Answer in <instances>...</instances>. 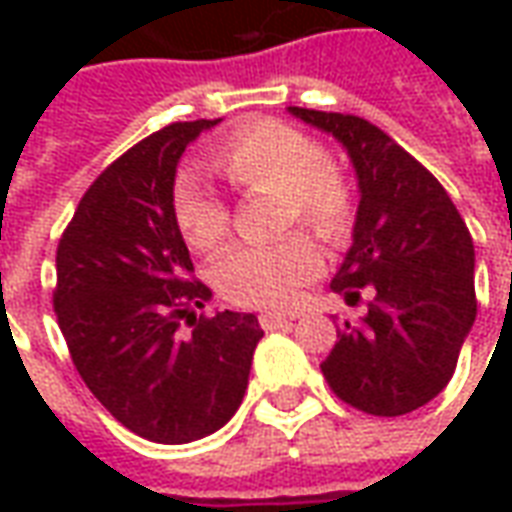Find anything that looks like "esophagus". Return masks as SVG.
Returning <instances> with one entry per match:
<instances>
[{"instance_id":"obj_1","label":"esophagus","mask_w":512,"mask_h":512,"mask_svg":"<svg viewBox=\"0 0 512 512\" xmlns=\"http://www.w3.org/2000/svg\"><path fill=\"white\" fill-rule=\"evenodd\" d=\"M257 321H260V326H263L266 332H271V329H279V326H285L290 318H288V315H282V312H260V315H257Z\"/></svg>"}]
</instances>
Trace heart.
Returning <instances> with one entry per match:
<instances>
[{"label": "heart", "instance_id": "b5f03b06", "mask_svg": "<svg viewBox=\"0 0 512 512\" xmlns=\"http://www.w3.org/2000/svg\"><path fill=\"white\" fill-rule=\"evenodd\" d=\"M211 164L238 191L279 194L282 227L301 224L329 246L351 238L354 186L307 131L282 120L246 123L213 147ZM172 213L183 241L197 252H216L230 235V205L194 175L178 180ZM318 274L321 252L304 235L268 246H233L213 266V282L224 299L263 310L293 304Z\"/></svg>", "mask_w": 512, "mask_h": 512}]
</instances>
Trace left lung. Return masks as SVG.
I'll return each mask as SVG.
<instances>
[{
    "instance_id": "left-lung-1",
    "label": "left lung",
    "mask_w": 512,
    "mask_h": 512,
    "mask_svg": "<svg viewBox=\"0 0 512 512\" xmlns=\"http://www.w3.org/2000/svg\"><path fill=\"white\" fill-rule=\"evenodd\" d=\"M332 134L359 180L354 244L332 290L367 315L345 321L321 365L332 392L373 417H400L447 386L477 315L474 244L439 180L356 115L290 106Z\"/></svg>"
}]
</instances>
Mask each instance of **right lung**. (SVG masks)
<instances>
[{
    "label": "right lung",
    "mask_w": 512,
    "mask_h": 512,
    "mask_svg": "<svg viewBox=\"0 0 512 512\" xmlns=\"http://www.w3.org/2000/svg\"><path fill=\"white\" fill-rule=\"evenodd\" d=\"M216 123H172L126 150L84 191L57 246L54 312L73 365L120 425L158 444L230 422L263 337L252 312L197 318L211 290L191 277L172 213L180 156Z\"/></svg>",
    "instance_id": "obj_1"
}]
</instances>
